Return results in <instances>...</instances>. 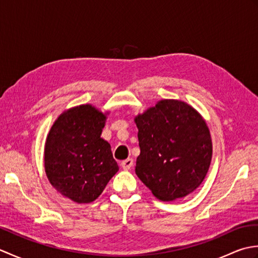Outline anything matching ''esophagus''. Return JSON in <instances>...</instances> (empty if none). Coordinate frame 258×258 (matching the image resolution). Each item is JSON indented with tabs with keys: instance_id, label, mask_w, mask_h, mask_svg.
I'll use <instances>...</instances> for the list:
<instances>
[{
	"instance_id": "1",
	"label": "esophagus",
	"mask_w": 258,
	"mask_h": 258,
	"mask_svg": "<svg viewBox=\"0 0 258 258\" xmlns=\"http://www.w3.org/2000/svg\"><path fill=\"white\" fill-rule=\"evenodd\" d=\"M133 158H127V160H124L122 163H120V165L125 169V171H128V169L133 166Z\"/></svg>"
}]
</instances>
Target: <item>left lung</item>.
I'll use <instances>...</instances> for the list:
<instances>
[{
  "mask_svg": "<svg viewBox=\"0 0 258 258\" xmlns=\"http://www.w3.org/2000/svg\"><path fill=\"white\" fill-rule=\"evenodd\" d=\"M141 153L135 173L158 200L182 199L204 180L212 139L201 114L185 102L162 100L135 117Z\"/></svg>",
  "mask_w": 258,
  "mask_h": 258,
  "instance_id": "left-lung-1",
  "label": "left lung"
}]
</instances>
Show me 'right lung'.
I'll list each match as a JSON object with an SVG mask.
<instances>
[{
	"mask_svg": "<svg viewBox=\"0 0 258 258\" xmlns=\"http://www.w3.org/2000/svg\"><path fill=\"white\" fill-rule=\"evenodd\" d=\"M105 120V114L90 104L76 106L59 115L46 138V176L79 204L95 201L118 171L111 145L101 138Z\"/></svg>",
	"mask_w": 258,
	"mask_h": 258,
	"instance_id": "add662e5",
	"label": "right lung"
}]
</instances>
